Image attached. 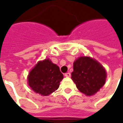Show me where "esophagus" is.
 <instances>
[{
	"instance_id": "esophagus-1",
	"label": "esophagus",
	"mask_w": 123,
	"mask_h": 123,
	"mask_svg": "<svg viewBox=\"0 0 123 123\" xmlns=\"http://www.w3.org/2000/svg\"><path fill=\"white\" fill-rule=\"evenodd\" d=\"M64 76H65L66 77H70L71 74H70V72H67V73H66V74H64Z\"/></svg>"
}]
</instances>
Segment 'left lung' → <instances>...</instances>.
Here are the masks:
<instances>
[{
    "label": "left lung",
    "mask_w": 123,
    "mask_h": 123,
    "mask_svg": "<svg viewBox=\"0 0 123 123\" xmlns=\"http://www.w3.org/2000/svg\"><path fill=\"white\" fill-rule=\"evenodd\" d=\"M73 65L71 78L78 90L86 95H93L105 84L107 74L105 68L90 56H80Z\"/></svg>",
    "instance_id": "1"
}]
</instances>
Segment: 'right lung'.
Segmentation results:
<instances>
[{
    "mask_svg": "<svg viewBox=\"0 0 123 123\" xmlns=\"http://www.w3.org/2000/svg\"><path fill=\"white\" fill-rule=\"evenodd\" d=\"M62 79L59 67L49 59L38 62L28 76V85L31 90L43 96L56 90Z\"/></svg>",
    "mask_w": 123,
    "mask_h": 123,
    "instance_id": "right-lung-1",
    "label": "right lung"
}]
</instances>
